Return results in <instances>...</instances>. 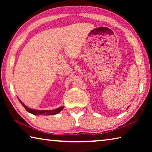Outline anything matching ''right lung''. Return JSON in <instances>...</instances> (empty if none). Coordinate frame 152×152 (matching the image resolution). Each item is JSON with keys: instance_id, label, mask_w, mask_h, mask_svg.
<instances>
[{"instance_id": "1", "label": "right lung", "mask_w": 152, "mask_h": 152, "mask_svg": "<svg viewBox=\"0 0 152 152\" xmlns=\"http://www.w3.org/2000/svg\"><path fill=\"white\" fill-rule=\"evenodd\" d=\"M19 99V102L21 103V104L23 106L27 112H29L30 113H31L33 115H56L58 114V113H60V111L63 110L64 107H61L60 108H58L56 109H53V110H36V109H30V108L27 107L26 105H25L23 102Z\"/></svg>"}]
</instances>
